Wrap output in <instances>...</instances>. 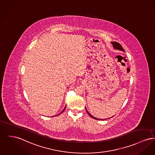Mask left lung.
Returning a JSON list of instances; mask_svg holds the SVG:
<instances>
[{
  "label": "left lung",
  "instance_id": "8db88e82",
  "mask_svg": "<svg viewBox=\"0 0 155 155\" xmlns=\"http://www.w3.org/2000/svg\"><path fill=\"white\" fill-rule=\"evenodd\" d=\"M111 43L112 44V45H113V47H114V48H115V49H117V50H120V51H124V50L123 49V48H122V46L119 43H117V42H115V41H113V42H111ZM85 109H86V111H87V114L91 117V118H92L95 119H97V120H103L102 119H98L97 118H95V117H93L92 115H91L89 112H88V111L87 110V108H85Z\"/></svg>",
  "mask_w": 155,
  "mask_h": 155
}]
</instances>
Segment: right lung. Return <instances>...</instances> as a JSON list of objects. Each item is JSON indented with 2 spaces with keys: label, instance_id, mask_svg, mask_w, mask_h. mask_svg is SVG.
Returning <instances> with one entry per match:
<instances>
[{
  "label": "right lung",
  "instance_id": "obj_1",
  "mask_svg": "<svg viewBox=\"0 0 155 155\" xmlns=\"http://www.w3.org/2000/svg\"><path fill=\"white\" fill-rule=\"evenodd\" d=\"M65 108H66V106H65V108H64V109H63V110H62V111H61V113H60V114H61V113H62V112H63V111H64V110H65ZM59 114H58V115H59ZM57 115H55V116H57Z\"/></svg>",
  "mask_w": 155,
  "mask_h": 155
}]
</instances>
